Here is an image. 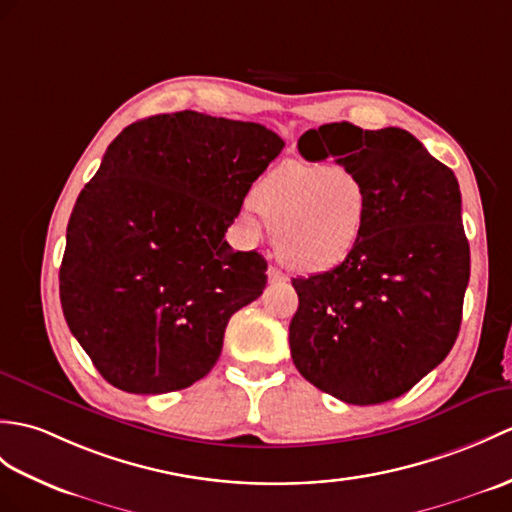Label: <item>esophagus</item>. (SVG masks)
I'll return each instance as SVG.
<instances>
[{
	"instance_id": "1",
	"label": "esophagus",
	"mask_w": 512,
	"mask_h": 512,
	"mask_svg": "<svg viewBox=\"0 0 512 512\" xmlns=\"http://www.w3.org/2000/svg\"><path fill=\"white\" fill-rule=\"evenodd\" d=\"M268 281L270 283H283V281H288V275H285V272H281L279 268L270 266L268 268Z\"/></svg>"
}]
</instances>
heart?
<instances>
[{"label": "heart", "mask_w": 512, "mask_h": 512, "mask_svg": "<svg viewBox=\"0 0 512 512\" xmlns=\"http://www.w3.org/2000/svg\"><path fill=\"white\" fill-rule=\"evenodd\" d=\"M248 202L275 233L279 259L299 272L344 264L362 244L371 213L368 185L347 165L283 163L259 178ZM254 214L242 213L248 237L259 235Z\"/></svg>", "instance_id": "1"}]
</instances>
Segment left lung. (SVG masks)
Listing matches in <instances>:
<instances>
[{
  "label": "left lung",
  "mask_w": 512,
  "mask_h": 512,
  "mask_svg": "<svg viewBox=\"0 0 512 512\" xmlns=\"http://www.w3.org/2000/svg\"><path fill=\"white\" fill-rule=\"evenodd\" d=\"M305 159L336 157L371 192L364 240L344 264L292 279L290 351L299 373L353 406L401 397L454 347L469 242L454 172L401 128L307 130Z\"/></svg>",
  "instance_id": "1"
}]
</instances>
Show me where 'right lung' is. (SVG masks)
Listing matches in <instances>:
<instances>
[{
    "label": "right lung",
    "mask_w": 512,
    "mask_h": 512,
    "mask_svg": "<svg viewBox=\"0 0 512 512\" xmlns=\"http://www.w3.org/2000/svg\"><path fill=\"white\" fill-rule=\"evenodd\" d=\"M283 139L196 111L152 115L106 148L67 224L61 305L111 386L163 395L218 362L229 318L266 288V259L224 233Z\"/></svg>",
    "instance_id": "1"
}]
</instances>
